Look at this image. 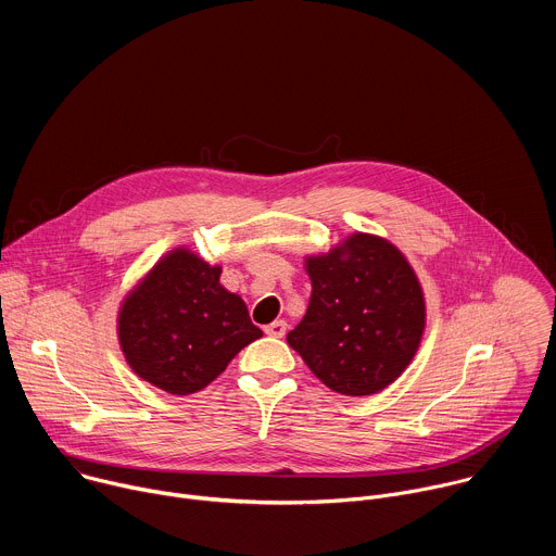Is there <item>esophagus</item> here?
I'll use <instances>...</instances> for the list:
<instances>
[{"label":"esophagus","instance_id":"obj_1","mask_svg":"<svg viewBox=\"0 0 556 556\" xmlns=\"http://www.w3.org/2000/svg\"><path fill=\"white\" fill-rule=\"evenodd\" d=\"M286 330H288V326H286L283 321H273L270 326H266V328H264V332H266L268 337H273V339H281V337H286Z\"/></svg>","mask_w":556,"mask_h":556}]
</instances>
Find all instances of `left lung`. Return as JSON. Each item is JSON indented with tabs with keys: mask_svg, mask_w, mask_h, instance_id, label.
I'll return each instance as SVG.
<instances>
[{
	"mask_svg": "<svg viewBox=\"0 0 556 556\" xmlns=\"http://www.w3.org/2000/svg\"><path fill=\"white\" fill-rule=\"evenodd\" d=\"M307 312L288 332L312 374L337 393L369 395L412 363L425 330V296L403 253L356 232L328 255L307 257Z\"/></svg>",
	"mask_w": 556,
	"mask_h": 556,
	"instance_id": "8db88e82",
	"label": "left lung"
}]
</instances>
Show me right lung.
<instances>
[{
    "label": "right lung",
    "mask_w": 556,
    "mask_h": 556,
    "mask_svg": "<svg viewBox=\"0 0 556 556\" xmlns=\"http://www.w3.org/2000/svg\"><path fill=\"white\" fill-rule=\"evenodd\" d=\"M219 273L178 249L125 299L118 339L140 378L167 393H195L262 337L247 303L219 286Z\"/></svg>",
    "instance_id": "add662e5"
}]
</instances>
